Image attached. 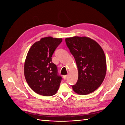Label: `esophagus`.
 I'll use <instances>...</instances> for the list:
<instances>
[{
	"label": "esophagus",
	"instance_id": "34e87169",
	"mask_svg": "<svg viewBox=\"0 0 125 125\" xmlns=\"http://www.w3.org/2000/svg\"><path fill=\"white\" fill-rule=\"evenodd\" d=\"M67 78V75H65L63 76V78L64 79V80H66Z\"/></svg>",
	"mask_w": 125,
	"mask_h": 125
}]
</instances>
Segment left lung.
Instances as JSON below:
<instances>
[{
	"mask_svg": "<svg viewBox=\"0 0 125 125\" xmlns=\"http://www.w3.org/2000/svg\"><path fill=\"white\" fill-rule=\"evenodd\" d=\"M65 41L78 67V79L71 85L73 90L80 95L94 92L102 83L106 73L103 49L96 41L85 36L69 37Z\"/></svg>",
	"mask_w": 125,
	"mask_h": 125,
	"instance_id": "1",
	"label": "left lung"
}]
</instances>
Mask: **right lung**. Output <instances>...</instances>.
Returning <instances> with one entry per match:
<instances>
[{"label": "right lung", "mask_w": 125, "mask_h": 125, "mask_svg": "<svg viewBox=\"0 0 125 125\" xmlns=\"http://www.w3.org/2000/svg\"><path fill=\"white\" fill-rule=\"evenodd\" d=\"M62 40L44 37L33 44L28 52L24 62L25 78L30 88L40 95L52 96L59 89L62 78L52 62V57Z\"/></svg>", "instance_id": "1"}]
</instances>
